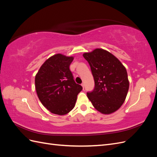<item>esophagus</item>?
<instances>
[{"label": "esophagus", "instance_id": "34e87169", "mask_svg": "<svg viewBox=\"0 0 157 157\" xmlns=\"http://www.w3.org/2000/svg\"><path fill=\"white\" fill-rule=\"evenodd\" d=\"M81 86H82V88H84V84H83V83L81 84Z\"/></svg>", "mask_w": 157, "mask_h": 157}]
</instances>
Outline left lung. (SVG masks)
Segmentation results:
<instances>
[{
	"instance_id": "1",
	"label": "left lung",
	"mask_w": 157,
	"mask_h": 157,
	"mask_svg": "<svg viewBox=\"0 0 157 157\" xmlns=\"http://www.w3.org/2000/svg\"><path fill=\"white\" fill-rule=\"evenodd\" d=\"M91 68L95 88L87 96L97 111L104 115L117 111L124 103L129 89L127 71L110 52L96 48L83 54Z\"/></svg>"
}]
</instances>
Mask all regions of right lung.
I'll return each instance as SVG.
<instances>
[{"mask_svg":"<svg viewBox=\"0 0 157 157\" xmlns=\"http://www.w3.org/2000/svg\"><path fill=\"white\" fill-rule=\"evenodd\" d=\"M73 56L56 54L47 59L35 76L39 100L53 114L64 115L74 108L77 95L82 90L74 81L69 65Z\"/></svg>","mask_w":157,"mask_h":157,"instance_id":"add662e5","label":"right lung"}]
</instances>
